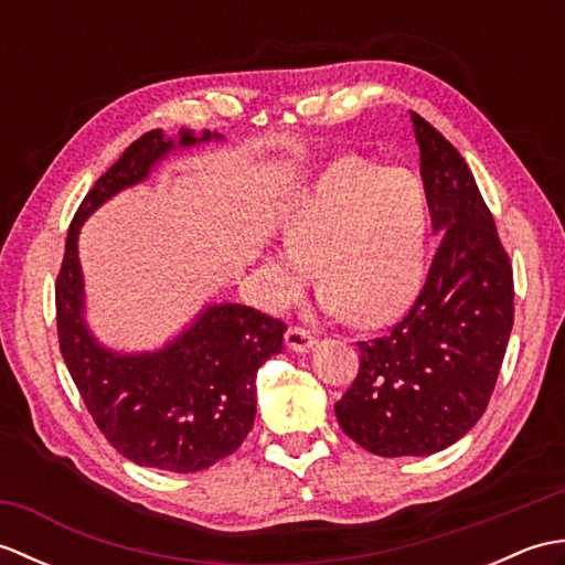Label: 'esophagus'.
Returning <instances> with one entry per match:
<instances>
[{
	"mask_svg": "<svg viewBox=\"0 0 565 565\" xmlns=\"http://www.w3.org/2000/svg\"><path fill=\"white\" fill-rule=\"evenodd\" d=\"M286 347H289L291 352H308L310 347L316 344V334L310 332L308 328H301V326H291L289 330H286Z\"/></svg>",
	"mask_w": 565,
	"mask_h": 565,
	"instance_id": "obj_1",
	"label": "esophagus"
}]
</instances>
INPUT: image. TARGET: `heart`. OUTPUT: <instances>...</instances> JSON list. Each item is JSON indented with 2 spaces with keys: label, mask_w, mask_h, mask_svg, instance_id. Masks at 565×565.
I'll return each instance as SVG.
<instances>
[{
  "label": "heart",
  "mask_w": 565,
  "mask_h": 565,
  "mask_svg": "<svg viewBox=\"0 0 565 565\" xmlns=\"http://www.w3.org/2000/svg\"><path fill=\"white\" fill-rule=\"evenodd\" d=\"M429 223L427 191L415 174L362 158L334 160L284 213L289 252L269 262L267 301H291L316 259L328 310H350L371 326L398 316L423 286Z\"/></svg>",
  "instance_id": "b5f03b06"
}]
</instances>
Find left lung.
Returning <instances> with one entry per match:
<instances>
[{"label": "left lung", "mask_w": 565, "mask_h": 565, "mask_svg": "<svg viewBox=\"0 0 565 565\" xmlns=\"http://www.w3.org/2000/svg\"><path fill=\"white\" fill-rule=\"evenodd\" d=\"M413 126L441 243L403 320L356 342L359 371L334 403L344 435L388 459L447 449L483 417L514 320L512 264L471 170L415 111Z\"/></svg>", "instance_id": "8db88e82"}]
</instances>
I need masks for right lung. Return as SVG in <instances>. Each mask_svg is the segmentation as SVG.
Masks as SVG:
<instances>
[{"instance_id":"1","label":"right lung","mask_w":565,"mask_h":565,"mask_svg":"<svg viewBox=\"0 0 565 565\" xmlns=\"http://www.w3.org/2000/svg\"><path fill=\"white\" fill-rule=\"evenodd\" d=\"M194 142L189 130L179 134V146ZM172 148L162 130H150L84 196L57 271L55 318L70 376L106 441L138 466L196 473L231 456L247 437L257 413V369L284 350L286 322L239 303L211 306L164 350L116 354L84 326L77 259L84 218L116 191L146 179Z\"/></svg>"}]
</instances>
